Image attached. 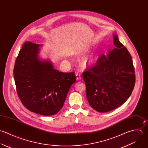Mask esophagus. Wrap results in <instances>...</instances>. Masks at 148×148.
<instances>
[{
	"label": "esophagus",
	"mask_w": 148,
	"mask_h": 148,
	"mask_svg": "<svg viewBox=\"0 0 148 148\" xmlns=\"http://www.w3.org/2000/svg\"><path fill=\"white\" fill-rule=\"evenodd\" d=\"M76 79L78 80H80L82 79V75L80 73H76Z\"/></svg>",
	"instance_id": "34e87169"
}]
</instances>
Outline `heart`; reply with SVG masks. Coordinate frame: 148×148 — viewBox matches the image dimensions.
<instances>
[{
	"mask_svg": "<svg viewBox=\"0 0 148 148\" xmlns=\"http://www.w3.org/2000/svg\"><path fill=\"white\" fill-rule=\"evenodd\" d=\"M94 62V57L91 54L87 55L86 56H84L81 60V64L82 65L86 68L88 67L91 66Z\"/></svg>",
	"mask_w": 148,
	"mask_h": 148,
	"instance_id": "heart-1",
	"label": "heart"
}]
</instances>
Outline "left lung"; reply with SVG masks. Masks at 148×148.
Masks as SVG:
<instances>
[{
  "label": "left lung",
  "instance_id": "8db88e82",
  "mask_svg": "<svg viewBox=\"0 0 148 148\" xmlns=\"http://www.w3.org/2000/svg\"><path fill=\"white\" fill-rule=\"evenodd\" d=\"M115 48L103 54L93 67L83 73L90 105L100 112L113 110L123 104L134 89L136 76L132 56L116 34Z\"/></svg>",
  "mask_w": 148,
  "mask_h": 148
}]
</instances>
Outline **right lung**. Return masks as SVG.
Wrapping results in <instances>:
<instances>
[{
	"label": "right lung",
	"instance_id": "add662e5",
	"mask_svg": "<svg viewBox=\"0 0 148 148\" xmlns=\"http://www.w3.org/2000/svg\"><path fill=\"white\" fill-rule=\"evenodd\" d=\"M40 45L27 41L20 50L14 68L18 95L32 112L50 116L63 107L69 90L76 82L74 72L54 69L49 60H41Z\"/></svg>",
	"mask_w": 148,
	"mask_h": 148
}]
</instances>
